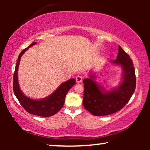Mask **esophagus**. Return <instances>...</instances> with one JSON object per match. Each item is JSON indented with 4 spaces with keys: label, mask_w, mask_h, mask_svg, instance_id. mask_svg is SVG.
<instances>
[{
    "label": "esophagus",
    "mask_w": 150,
    "mask_h": 150,
    "mask_svg": "<svg viewBox=\"0 0 150 150\" xmlns=\"http://www.w3.org/2000/svg\"><path fill=\"white\" fill-rule=\"evenodd\" d=\"M76 83H81V82L83 81V77H82V76L78 75L76 77Z\"/></svg>",
    "instance_id": "1"
}]
</instances>
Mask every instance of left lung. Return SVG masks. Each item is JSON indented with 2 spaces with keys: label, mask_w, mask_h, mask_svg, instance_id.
Wrapping results in <instances>:
<instances>
[{
  "label": "left lung",
  "mask_w": 150,
  "mask_h": 150,
  "mask_svg": "<svg viewBox=\"0 0 150 150\" xmlns=\"http://www.w3.org/2000/svg\"><path fill=\"white\" fill-rule=\"evenodd\" d=\"M118 48L117 59L109 61L110 64L120 65L122 68V81L117 87L110 90L104 89L96 81L97 76L93 73L83 80V106L93 115L104 116L119 111L128 103L134 92L136 76L132 61L120 46Z\"/></svg>",
  "instance_id": "left-lung-1"
}]
</instances>
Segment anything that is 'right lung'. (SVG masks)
<instances>
[{"label":"right lung","instance_id":"1","mask_svg":"<svg viewBox=\"0 0 150 150\" xmlns=\"http://www.w3.org/2000/svg\"><path fill=\"white\" fill-rule=\"evenodd\" d=\"M36 44L33 42L28 48L24 49L18 57L15 71L13 74V89L16 97L24 109L28 113L41 117H50L54 115L61 109L65 103V98L69 89L75 85L76 80L71 79L61 84L60 86L48 97L40 100H34L26 96L20 90L18 79V70L21 57L29 47Z\"/></svg>","mask_w":150,"mask_h":150}]
</instances>
